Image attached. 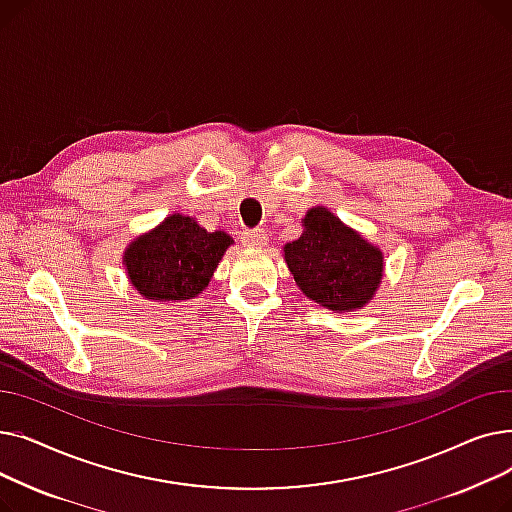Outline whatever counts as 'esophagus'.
I'll list each match as a JSON object with an SVG mask.
<instances>
[{
  "mask_svg": "<svg viewBox=\"0 0 512 512\" xmlns=\"http://www.w3.org/2000/svg\"><path fill=\"white\" fill-rule=\"evenodd\" d=\"M242 242H245L247 247L259 249V247L267 245V234H265L263 228H255V230H249V232L242 234Z\"/></svg>",
  "mask_w": 512,
  "mask_h": 512,
  "instance_id": "obj_1",
  "label": "esophagus"
}]
</instances>
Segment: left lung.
Instances as JSON below:
<instances>
[{
	"label": "left lung",
	"instance_id": "1",
	"mask_svg": "<svg viewBox=\"0 0 512 512\" xmlns=\"http://www.w3.org/2000/svg\"><path fill=\"white\" fill-rule=\"evenodd\" d=\"M305 232L288 242L284 259L307 297L332 311L363 307L382 280V253L326 207L305 215Z\"/></svg>",
	"mask_w": 512,
	"mask_h": 512
}]
</instances>
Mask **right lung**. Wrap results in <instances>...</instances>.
<instances>
[{
  "label": "right lung",
  "instance_id": "add662e5",
  "mask_svg": "<svg viewBox=\"0 0 512 512\" xmlns=\"http://www.w3.org/2000/svg\"><path fill=\"white\" fill-rule=\"evenodd\" d=\"M230 242L226 232H207L193 218L174 213L132 242L124 257L126 272L147 299H193L209 284Z\"/></svg>",
  "mask_w": 512,
  "mask_h": 512
}]
</instances>
